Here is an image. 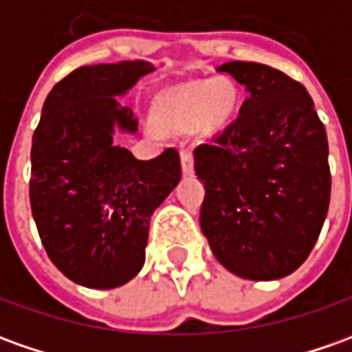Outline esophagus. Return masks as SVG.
<instances>
[{
  "label": "esophagus",
  "mask_w": 352,
  "mask_h": 352,
  "mask_svg": "<svg viewBox=\"0 0 352 352\" xmlns=\"http://www.w3.org/2000/svg\"><path fill=\"white\" fill-rule=\"evenodd\" d=\"M181 167H183L185 175H190L195 171V157H192V150L190 148H183L181 150Z\"/></svg>",
  "instance_id": "esophagus-1"
}]
</instances>
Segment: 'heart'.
I'll return each instance as SVG.
<instances>
[{
  "mask_svg": "<svg viewBox=\"0 0 352 352\" xmlns=\"http://www.w3.org/2000/svg\"><path fill=\"white\" fill-rule=\"evenodd\" d=\"M235 106V90L223 80L217 82H190L179 86L167 100L166 121L175 129L196 126L200 121L206 125H219L231 116Z\"/></svg>",
  "mask_w": 352,
  "mask_h": 352,
  "instance_id": "1",
  "label": "heart"
}]
</instances>
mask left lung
I'll list each match as a JSON object with an SVG mask.
<instances>
[{
	"mask_svg": "<svg viewBox=\"0 0 352 352\" xmlns=\"http://www.w3.org/2000/svg\"><path fill=\"white\" fill-rule=\"evenodd\" d=\"M246 86L233 123L195 148L206 195L200 227L217 262L270 281L310 254L327 216V136L307 88L274 67L231 61L217 69Z\"/></svg>",
	"mask_w": 352,
	"mask_h": 352,
	"instance_id": "obj_1",
	"label": "left lung"
}]
</instances>
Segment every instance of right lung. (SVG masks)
Listing matches in <instances>:
<instances>
[{"label":"right lung","mask_w":352,"mask_h":352,"mask_svg":"<svg viewBox=\"0 0 352 352\" xmlns=\"http://www.w3.org/2000/svg\"><path fill=\"white\" fill-rule=\"evenodd\" d=\"M150 71L146 61L78 67L42 107L30 150V208L50 260L78 285L113 289L140 272L150 216L181 181L175 148L140 162L111 140L113 125L136 131L117 96Z\"/></svg>","instance_id":"add662e5"}]
</instances>
